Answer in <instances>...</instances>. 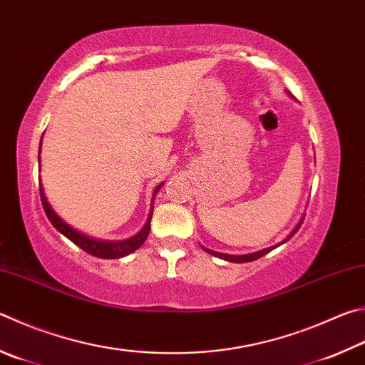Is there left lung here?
I'll list each match as a JSON object with an SVG mask.
<instances>
[{"label":"left lung","instance_id":"left-lung-1","mask_svg":"<svg viewBox=\"0 0 365 365\" xmlns=\"http://www.w3.org/2000/svg\"><path fill=\"white\" fill-rule=\"evenodd\" d=\"M290 94V92H289ZM302 223H303V218L300 220V223L297 225V227L294 228V231L292 233L289 235V237L287 240H290V237H292L297 231H298V228L302 227ZM286 240V241H287ZM286 241H282V242H286ZM281 242V244H282ZM281 244H277V246H281ZM277 246H273V247H268V249H263V250H260V252H255V254H249V255H227V254H218V252H214V250H209V249H205V247H202L205 252H207V254H212V255H215V257H218V258H223V260H228V262H235V263H247V262H254V260H258V258L260 257H263V255H267L268 252H271L273 249H276Z\"/></svg>","mask_w":365,"mask_h":365}]
</instances>
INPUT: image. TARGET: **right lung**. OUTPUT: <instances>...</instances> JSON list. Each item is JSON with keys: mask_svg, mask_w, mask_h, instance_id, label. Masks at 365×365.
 <instances>
[{"mask_svg": "<svg viewBox=\"0 0 365 365\" xmlns=\"http://www.w3.org/2000/svg\"><path fill=\"white\" fill-rule=\"evenodd\" d=\"M39 151H41V143H39ZM160 187H156L155 193H153V201H155V196L158 191H160ZM39 195H41V204H43V209L46 212V215L51 220V223L54 225V228L57 231H61V233L68 237L71 242H75L79 249H83L84 252H88V254L98 257V258H121L124 255L130 254V252L137 250L138 247L142 246V244L147 241V237L150 235V222H151V215H153V209H151V214L148 215V220L145 223V227L142 228L140 233H137L134 237H130V240H125V241H116V242H107V241H96V240H91V237L84 236L79 233V231L73 230L70 225L65 223L61 217H58L52 207L49 205L48 200H46L44 196V191L43 187L39 185Z\"/></svg>", "mask_w": 365, "mask_h": 365, "instance_id": "right-lung-1", "label": "right lung"}]
</instances>
